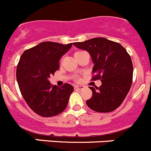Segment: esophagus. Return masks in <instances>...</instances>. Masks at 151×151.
<instances>
[{"mask_svg":"<svg viewBox=\"0 0 151 151\" xmlns=\"http://www.w3.org/2000/svg\"><path fill=\"white\" fill-rule=\"evenodd\" d=\"M75 90H82L84 88V86H78V85H75L74 87Z\"/></svg>","mask_w":151,"mask_h":151,"instance_id":"1","label":"esophagus"}]
</instances>
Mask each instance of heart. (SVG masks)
<instances>
[{"label":"heart","instance_id":"b5f03b06","mask_svg":"<svg viewBox=\"0 0 151 151\" xmlns=\"http://www.w3.org/2000/svg\"><path fill=\"white\" fill-rule=\"evenodd\" d=\"M81 52V51H78V52Z\"/></svg>","mask_w":151,"mask_h":151}]
</instances>
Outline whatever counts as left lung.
Masks as SVG:
<instances>
[{"label": "left lung", "mask_w": 151, "mask_h": 151, "mask_svg": "<svg viewBox=\"0 0 151 151\" xmlns=\"http://www.w3.org/2000/svg\"><path fill=\"white\" fill-rule=\"evenodd\" d=\"M90 53L94 64L93 80L101 79L99 87H90L93 96L87 105L99 113L113 111L127 96L133 81V64L127 50L119 43L104 38H95L73 43Z\"/></svg>", "instance_id": "left-lung-1"}]
</instances>
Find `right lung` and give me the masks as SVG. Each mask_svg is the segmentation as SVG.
Returning a JSON list of instances; mask_svg holds the SVG:
<instances>
[{"instance_id": "obj_1", "label": "right lung", "mask_w": 151, "mask_h": 151, "mask_svg": "<svg viewBox=\"0 0 151 151\" xmlns=\"http://www.w3.org/2000/svg\"><path fill=\"white\" fill-rule=\"evenodd\" d=\"M72 45L40 43L25 50L20 58L16 71L20 91L29 107L40 116H57L67 107L73 87L66 83L58 87L49 78L59 69L60 59Z\"/></svg>"}]
</instances>
